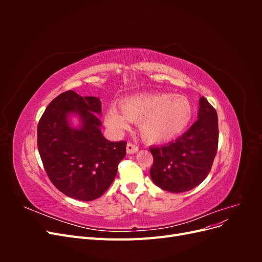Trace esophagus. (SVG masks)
<instances>
[{
    "mask_svg": "<svg viewBox=\"0 0 262 262\" xmlns=\"http://www.w3.org/2000/svg\"><path fill=\"white\" fill-rule=\"evenodd\" d=\"M139 150V146L138 145H136V144H133V143H129L126 144V153L128 154H134V153H137Z\"/></svg>",
    "mask_w": 262,
    "mask_h": 262,
    "instance_id": "obj_1",
    "label": "esophagus"
}]
</instances>
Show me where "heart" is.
Returning <instances> with one entry per match:
<instances>
[{
	"mask_svg": "<svg viewBox=\"0 0 262 262\" xmlns=\"http://www.w3.org/2000/svg\"><path fill=\"white\" fill-rule=\"evenodd\" d=\"M121 112L110 106L105 115L106 124L115 131L140 123L142 137L148 142H166L184 131L192 118V106L182 95L166 93L144 94L121 100Z\"/></svg>",
	"mask_w": 262,
	"mask_h": 262,
	"instance_id": "1",
	"label": "heart"
}]
</instances>
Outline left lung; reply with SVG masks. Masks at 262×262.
Instances as JSON below:
<instances>
[{
    "mask_svg": "<svg viewBox=\"0 0 262 262\" xmlns=\"http://www.w3.org/2000/svg\"><path fill=\"white\" fill-rule=\"evenodd\" d=\"M217 143V114L210 102L201 97L198 120L187 132L167 145L149 148L154 158L150 178L166 191H189L209 175Z\"/></svg>",
    "mask_w": 262,
    "mask_h": 262,
    "instance_id": "1",
    "label": "left lung"
}]
</instances>
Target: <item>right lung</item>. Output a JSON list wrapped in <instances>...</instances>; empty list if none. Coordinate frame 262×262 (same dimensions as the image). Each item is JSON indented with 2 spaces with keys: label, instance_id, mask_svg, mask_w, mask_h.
Here are the masks:
<instances>
[{
  "label": "right lung",
  "instance_id": "right-lung-1",
  "mask_svg": "<svg viewBox=\"0 0 262 262\" xmlns=\"http://www.w3.org/2000/svg\"><path fill=\"white\" fill-rule=\"evenodd\" d=\"M80 118L74 128L69 116ZM101 101L68 91L46 108L37 126V144L45 170L58 190L76 200L104 194L125 156V141L110 142L100 131Z\"/></svg>",
  "mask_w": 262,
  "mask_h": 262
}]
</instances>
